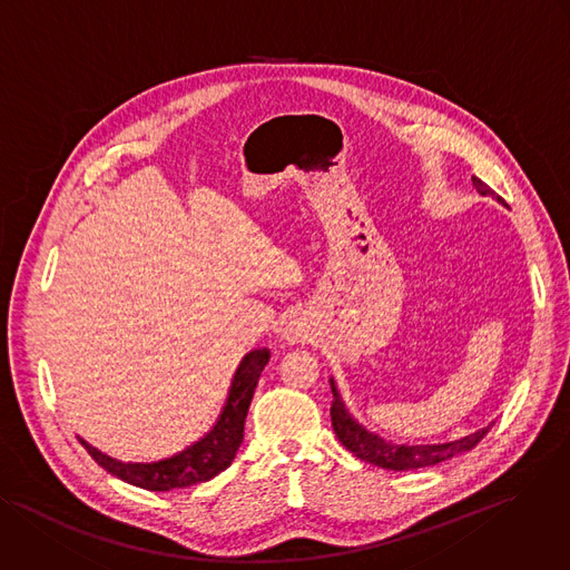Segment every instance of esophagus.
Masks as SVG:
<instances>
[{
  "label": "esophagus",
  "instance_id": "34e87169",
  "mask_svg": "<svg viewBox=\"0 0 570 570\" xmlns=\"http://www.w3.org/2000/svg\"><path fill=\"white\" fill-rule=\"evenodd\" d=\"M285 336L287 341H292V344H296V341H305L309 336V327L303 321H292L289 327L285 330Z\"/></svg>",
  "mask_w": 570,
  "mask_h": 570
}]
</instances>
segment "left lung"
<instances>
[{
  "mask_svg": "<svg viewBox=\"0 0 570 570\" xmlns=\"http://www.w3.org/2000/svg\"><path fill=\"white\" fill-rule=\"evenodd\" d=\"M474 188L481 195H492L501 202V197L479 177H472ZM330 389H332V406H330V417H332V429L338 438V442L344 444L351 453H355L357 459L377 465L382 470H393V472H411V470H420V468H433L438 463H444L459 453H465L470 449H474L485 433L492 429V424L479 429L472 435H465L461 440H451V442H442V444H395L391 440L380 438L377 433L368 431L366 426H362L346 409L344 400H341L334 380H330Z\"/></svg>",
  "mask_w": 570,
  "mask_h": 570,
  "instance_id": "8db88e82",
  "label": "left lung"
}]
</instances>
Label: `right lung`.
I'll list each match as a JSON object with an SVG mask.
<instances>
[{"label":"right lung","mask_w":570,"mask_h":570,"mask_svg":"<svg viewBox=\"0 0 570 570\" xmlns=\"http://www.w3.org/2000/svg\"><path fill=\"white\" fill-rule=\"evenodd\" d=\"M267 362H269L267 348H256L247 353L234 375L229 397H226L213 429L204 438H199L197 442H193L190 446L175 453L170 459H164L157 463H124L111 456H105L102 451H98L82 438L78 440L105 472L141 490L170 492V490L190 488V485L210 481L213 476H217L219 472L229 468L236 459V451L240 449V442L245 438L247 411Z\"/></svg>","instance_id":"1"}]
</instances>
